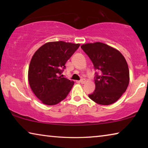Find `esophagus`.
<instances>
[{"label": "esophagus", "instance_id": "1", "mask_svg": "<svg viewBox=\"0 0 148 148\" xmlns=\"http://www.w3.org/2000/svg\"><path fill=\"white\" fill-rule=\"evenodd\" d=\"M79 82H80V83H81V84H85V82H86V79H80V80H79Z\"/></svg>", "mask_w": 148, "mask_h": 148}]
</instances>
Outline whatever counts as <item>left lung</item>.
<instances>
[{"instance_id": "left-lung-1", "label": "left lung", "mask_w": 148, "mask_h": 148, "mask_svg": "<svg viewBox=\"0 0 148 148\" xmlns=\"http://www.w3.org/2000/svg\"><path fill=\"white\" fill-rule=\"evenodd\" d=\"M81 48L97 71L95 73V89L89 97L101 105L116 102L129 84V67L125 57L118 50L101 42L84 44Z\"/></svg>"}]
</instances>
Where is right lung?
Wrapping results in <instances>:
<instances>
[{"instance_id":"1","label":"right lung","mask_w":148,"mask_h":148,"mask_svg":"<svg viewBox=\"0 0 148 148\" xmlns=\"http://www.w3.org/2000/svg\"><path fill=\"white\" fill-rule=\"evenodd\" d=\"M79 47V44L62 41L44 44L35 52L29 64L30 87L37 98L46 105L64 100L74 82L62 77L65 64Z\"/></svg>"}]
</instances>
